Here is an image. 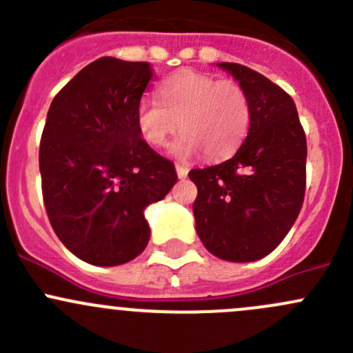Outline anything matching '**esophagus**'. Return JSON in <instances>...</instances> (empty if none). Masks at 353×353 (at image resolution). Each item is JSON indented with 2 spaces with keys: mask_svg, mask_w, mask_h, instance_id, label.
Returning <instances> with one entry per match:
<instances>
[{
  "mask_svg": "<svg viewBox=\"0 0 353 353\" xmlns=\"http://www.w3.org/2000/svg\"><path fill=\"white\" fill-rule=\"evenodd\" d=\"M176 172H177V177H179V179H184V177L188 176V172H190V170H188L186 165H179V163H177Z\"/></svg>",
  "mask_w": 353,
  "mask_h": 353,
  "instance_id": "1",
  "label": "esophagus"
}]
</instances>
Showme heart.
Returning a JSON list of instances; mask_svg holds the SVG:
<instances>
[{"instance_id":"b5f03b06","label":"heart","mask_w":353,"mask_h":353,"mask_svg":"<svg viewBox=\"0 0 353 353\" xmlns=\"http://www.w3.org/2000/svg\"><path fill=\"white\" fill-rule=\"evenodd\" d=\"M159 94L160 102L145 99L137 109L138 131L152 147H163L177 124L183 133L176 143L181 155L201 152L206 160H222L244 141L251 105L239 81L183 70L167 77Z\"/></svg>"}]
</instances>
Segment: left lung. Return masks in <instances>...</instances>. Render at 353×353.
Here are the masks:
<instances>
[{
	"mask_svg": "<svg viewBox=\"0 0 353 353\" xmlns=\"http://www.w3.org/2000/svg\"><path fill=\"white\" fill-rule=\"evenodd\" d=\"M236 77L251 105L249 131L232 159L190 170L203 245L227 261H256L273 251L302 208L307 143L294 101L258 71L219 63Z\"/></svg>",
	"mask_w": 353,
	"mask_h": 353,
	"instance_id": "8db88e82",
	"label": "left lung"
}]
</instances>
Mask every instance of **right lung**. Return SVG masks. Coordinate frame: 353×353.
I'll list each match as a JSON object with an SVG mask.
<instances>
[{
	"label": "right lung",
	"mask_w": 353,
	"mask_h": 353,
	"mask_svg": "<svg viewBox=\"0 0 353 353\" xmlns=\"http://www.w3.org/2000/svg\"><path fill=\"white\" fill-rule=\"evenodd\" d=\"M152 80L150 63L105 56L68 81L49 108L39 147L46 212L59 241L90 265L141 254L150 239L145 208L177 181L174 163L137 126Z\"/></svg>",
	"instance_id": "1"
}]
</instances>
